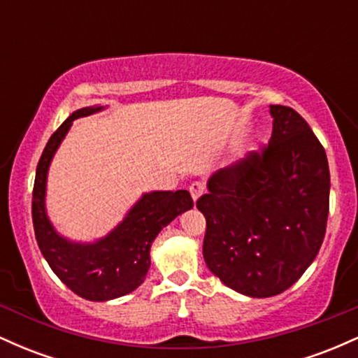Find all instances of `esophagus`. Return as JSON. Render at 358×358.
I'll use <instances>...</instances> for the list:
<instances>
[{
	"mask_svg": "<svg viewBox=\"0 0 358 358\" xmlns=\"http://www.w3.org/2000/svg\"><path fill=\"white\" fill-rule=\"evenodd\" d=\"M188 190H190L192 199L196 202V200H199V196L202 195V193L205 192V185L200 183V182H193V183L190 185V188H188Z\"/></svg>",
	"mask_w": 358,
	"mask_h": 358,
	"instance_id": "34e87169",
	"label": "esophagus"
}]
</instances>
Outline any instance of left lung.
<instances>
[{"label": "left lung", "mask_w": 358, "mask_h": 358, "mask_svg": "<svg viewBox=\"0 0 358 358\" xmlns=\"http://www.w3.org/2000/svg\"><path fill=\"white\" fill-rule=\"evenodd\" d=\"M273 134L261 150L208 178L203 259L237 293L269 298L315 261L327 231L330 170L324 148L287 106H269Z\"/></svg>", "instance_id": "1"}]
</instances>
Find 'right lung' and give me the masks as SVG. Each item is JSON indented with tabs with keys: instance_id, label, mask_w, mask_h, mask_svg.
Returning <instances> with one entry per match:
<instances>
[{
	"instance_id": "right-lung-1",
	"label": "right lung",
	"mask_w": 358,
	"mask_h": 358,
	"mask_svg": "<svg viewBox=\"0 0 358 358\" xmlns=\"http://www.w3.org/2000/svg\"><path fill=\"white\" fill-rule=\"evenodd\" d=\"M101 109L102 106H90L76 110L52 134L36 166L31 200L35 237L43 257L69 289L89 301H108L136 289L150 269V249L156 236L176 215L193 207L187 190L151 192L134 203L113 232L92 244L71 242L57 234L45 212L48 166L73 119Z\"/></svg>"
}]
</instances>
